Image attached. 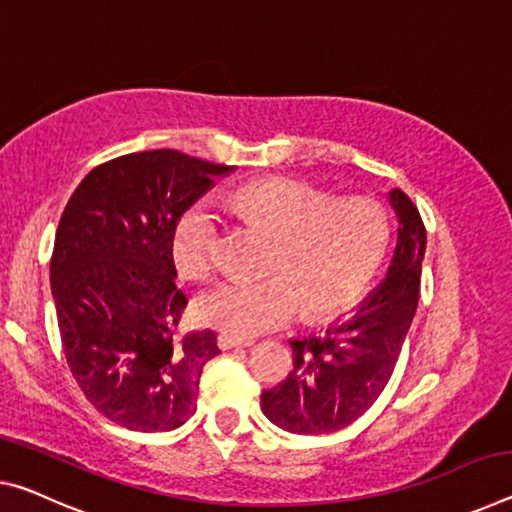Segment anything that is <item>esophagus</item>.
I'll return each instance as SVG.
<instances>
[{
	"mask_svg": "<svg viewBox=\"0 0 512 512\" xmlns=\"http://www.w3.org/2000/svg\"><path fill=\"white\" fill-rule=\"evenodd\" d=\"M218 348H221V351H230V348H239V346H250L253 342H243V339H237V337H232V335H225V332H221V335H218Z\"/></svg>",
	"mask_w": 512,
	"mask_h": 512,
	"instance_id": "1",
	"label": "esophagus"
}]
</instances>
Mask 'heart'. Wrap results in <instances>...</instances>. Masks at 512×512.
Wrapping results in <instances>:
<instances>
[{"instance_id": "b5f03b06", "label": "heart", "mask_w": 512, "mask_h": 512, "mask_svg": "<svg viewBox=\"0 0 512 512\" xmlns=\"http://www.w3.org/2000/svg\"><path fill=\"white\" fill-rule=\"evenodd\" d=\"M230 205L278 234L269 278L232 280L196 300V316L225 335L248 339L287 326L303 310L314 319L344 312L376 275L387 250V216L376 200H332L314 186L266 177L243 184ZM223 216L202 198L177 218L173 257L184 278L202 280L216 269Z\"/></svg>"}]
</instances>
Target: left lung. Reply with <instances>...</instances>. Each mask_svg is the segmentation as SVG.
I'll return each instance as SVG.
<instances>
[{
    "mask_svg": "<svg viewBox=\"0 0 512 512\" xmlns=\"http://www.w3.org/2000/svg\"><path fill=\"white\" fill-rule=\"evenodd\" d=\"M399 239L380 287L339 326L291 339L294 369L264 389L262 410L275 426L298 435L335 433L360 419L383 392L415 319L426 250L419 209L401 189L389 191Z\"/></svg>",
    "mask_w": 512,
    "mask_h": 512,
    "instance_id": "obj_1",
    "label": "left lung"
}]
</instances>
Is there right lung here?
<instances>
[{"mask_svg":"<svg viewBox=\"0 0 512 512\" xmlns=\"http://www.w3.org/2000/svg\"><path fill=\"white\" fill-rule=\"evenodd\" d=\"M177 150L95 166L56 227L50 280L63 353L97 412L129 431H173L193 412L212 330L177 335L189 300L175 285L173 230L216 175Z\"/></svg>","mask_w":512,"mask_h":512,"instance_id":"right-lung-1","label":"right lung"}]
</instances>
